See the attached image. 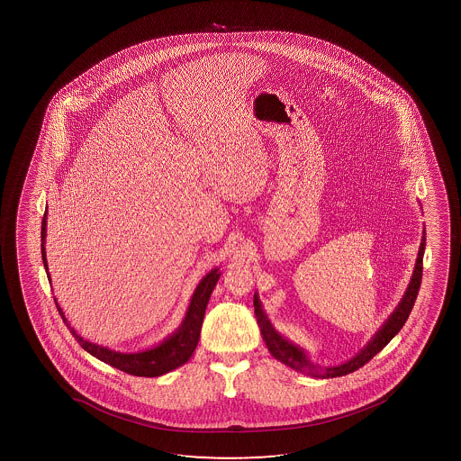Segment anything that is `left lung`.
Segmentation results:
<instances>
[{
    "mask_svg": "<svg viewBox=\"0 0 461 461\" xmlns=\"http://www.w3.org/2000/svg\"><path fill=\"white\" fill-rule=\"evenodd\" d=\"M423 252H425V233H423L420 249H419L416 269H414L410 286H408V290L404 293L402 303H398L395 312L389 316V320L384 322L383 328L379 329V332H376L372 341L347 364L330 366V368H318V366H313L305 357L303 349H299L291 341L285 340L282 335H278L274 330L271 322L267 321L263 310L259 307L258 297L255 296L253 305H255L257 321H258L263 340L266 341V347L271 351L272 356L276 359L280 360L285 366H291L296 372L307 373V375L313 376V378H337V376H345V375L359 370L360 366H366L368 360L373 359L400 332V329L403 328L404 322L408 320L411 310H412L414 303H416L417 293H419V288H420V284H422Z\"/></svg>",
    "mask_w": 461,
    "mask_h": 461,
    "instance_id": "8db88e82",
    "label": "left lung"
}]
</instances>
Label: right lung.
<instances>
[{"label":"right lung","instance_id":"right-lung-1","mask_svg":"<svg viewBox=\"0 0 461 461\" xmlns=\"http://www.w3.org/2000/svg\"><path fill=\"white\" fill-rule=\"evenodd\" d=\"M45 212L42 217V230H41V252H42V261H44L45 271H47V277L49 276V269H47V259H45ZM221 277V274L214 271L209 272L206 277L203 278L200 285L196 286L194 297L190 301V307L187 310V315L184 318L181 328L177 329V332L171 335L170 339H167L164 343H160L158 347L143 351V353L135 354H122L107 349V348L99 347L95 343L83 340L80 335H77L76 330L70 328L69 322L64 316L63 310L59 309L57 301V309L59 315L63 318L64 324L69 328L72 335L76 337V340L80 343V347L88 351L91 356H95L97 359L105 362L108 366L118 368L121 372L129 373L133 376H146V378H154V376H160L165 373L175 370L179 366L185 364L190 359V356L195 351L196 343L200 340V330H202L203 316H204V310L208 305L209 296L214 290L217 280Z\"/></svg>","mask_w":461,"mask_h":461}]
</instances>
